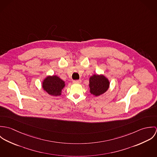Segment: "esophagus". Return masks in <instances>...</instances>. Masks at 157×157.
Masks as SVG:
<instances>
[{"label":"esophagus","mask_w":157,"mask_h":157,"mask_svg":"<svg viewBox=\"0 0 157 157\" xmlns=\"http://www.w3.org/2000/svg\"><path fill=\"white\" fill-rule=\"evenodd\" d=\"M72 82L74 83H80L82 82L81 80H73Z\"/></svg>","instance_id":"esophagus-1"}]
</instances>
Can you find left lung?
I'll return each instance as SVG.
<instances>
[{"mask_svg": "<svg viewBox=\"0 0 157 157\" xmlns=\"http://www.w3.org/2000/svg\"><path fill=\"white\" fill-rule=\"evenodd\" d=\"M90 92L95 96L104 94L109 87L108 79L103 75L94 74L90 78Z\"/></svg>", "mask_w": 157, "mask_h": 157, "instance_id": "obj_1", "label": "left lung"}]
</instances>
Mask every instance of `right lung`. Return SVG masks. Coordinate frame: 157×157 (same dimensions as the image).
I'll use <instances>...</instances> for the list:
<instances>
[{
	"instance_id": "obj_1",
	"label": "right lung",
	"mask_w": 157,
	"mask_h": 157,
	"mask_svg": "<svg viewBox=\"0 0 157 157\" xmlns=\"http://www.w3.org/2000/svg\"><path fill=\"white\" fill-rule=\"evenodd\" d=\"M65 86V82L57 75L46 77L42 83L44 90L52 96L60 95Z\"/></svg>"
}]
</instances>
